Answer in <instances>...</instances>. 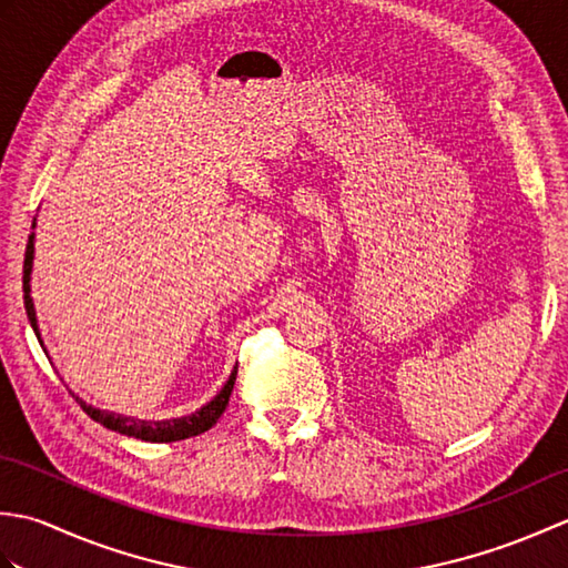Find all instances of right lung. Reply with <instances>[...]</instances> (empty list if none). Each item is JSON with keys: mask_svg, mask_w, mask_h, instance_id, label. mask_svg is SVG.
<instances>
[{"mask_svg": "<svg viewBox=\"0 0 568 568\" xmlns=\"http://www.w3.org/2000/svg\"><path fill=\"white\" fill-rule=\"evenodd\" d=\"M36 229V220H33ZM33 244H36V234L31 232L29 244H27V256H23V307H27V317L31 322V327L39 336L41 342V332H39V320H36V307H33V297H31V271H33ZM43 346V342H41ZM45 352V346H43ZM234 381H236V366L232 371V376L222 385V390L216 393L207 405H202L195 409L192 415L185 417H173V419H139V417H126L119 413H110V409H100L94 405H88L82 397L75 395V400L80 407L88 413L94 422H100L102 427L126 434V437H134L141 442H178V439H187V437H197V434L207 432L210 427L216 425V419L222 417V413L229 405V397H232L234 390Z\"/></svg>", "mask_w": 568, "mask_h": 568, "instance_id": "obj_1", "label": "right lung"}]
</instances>
